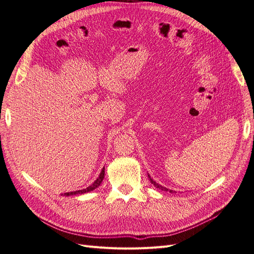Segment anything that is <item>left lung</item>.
<instances>
[{"label":"left lung","instance_id":"obj_1","mask_svg":"<svg viewBox=\"0 0 254 254\" xmlns=\"http://www.w3.org/2000/svg\"><path fill=\"white\" fill-rule=\"evenodd\" d=\"M148 177H149V175H148ZM149 180H150V182L153 184V186H155L156 188H158V189H160V190H168L167 189H165V188H163L162 186H159V184L156 182V181H153L151 178H150V177H149ZM171 191V193H173V190H170Z\"/></svg>","mask_w":254,"mask_h":254}]
</instances>
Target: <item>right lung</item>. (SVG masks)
I'll return each mask as SVG.
<instances>
[{
  "label": "right lung",
  "mask_w": 254,
  "mask_h": 254,
  "mask_svg": "<svg viewBox=\"0 0 254 254\" xmlns=\"http://www.w3.org/2000/svg\"><path fill=\"white\" fill-rule=\"evenodd\" d=\"M105 177V167L102 170L101 174H99L98 178L91 184L90 187H88L87 189H83V190H75V191H70V193H64V196H73V195H77V194H84V193H88V191H91L95 190L96 188H98L99 186H101V183L104 179Z\"/></svg>",
  "instance_id": "obj_1"
}]
</instances>
